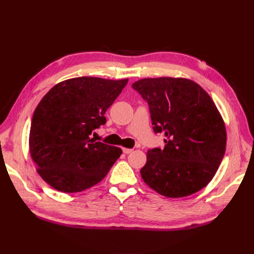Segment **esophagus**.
<instances>
[{"mask_svg": "<svg viewBox=\"0 0 254 254\" xmlns=\"http://www.w3.org/2000/svg\"><path fill=\"white\" fill-rule=\"evenodd\" d=\"M123 151H124V153H126V154H129V153L132 151V149H128V148H123Z\"/></svg>", "mask_w": 254, "mask_h": 254, "instance_id": "34e87169", "label": "esophagus"}]
</instances>
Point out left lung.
<instances>
[{
	"label": "left lung",
	"mask_w": 254,
	"mask_h": 254,
	"mask_svg": "<svg viewBox=\"0 0 254 254\" xmlns=\"http://www.w3.org/2000/svg\"><path fill=\"white\" fill-rule=\"evenodd\" d=\"M147 102L155 134L164 132L165 147L147 150L142 179L169 197L204 189L222 161L226 132L208 93L189 79L146 78L132 83Z\"/></svg>",
	"instance_id": "8db88e82"
}]
</instances>
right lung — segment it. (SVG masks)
Masks as SVG:
<instances>
[{
	"mask_svg": "<svg viewBox=\"0 0 254 254\" xmlns=\"http://www.w3.org/2000/svg\"><path fill=\"white\" fill-rule=\"evenodd\" d=\"M128 79L79 77L53 86L39 103L30 129V153L38 173L53 189L79 192L108 174L123 153L90 139L106 124L105 113Z\"/></svg>",
	"mask_w": 254,
	"mask_h": 254,
	"instance_id": "obj_1",
	"label": "right lung"
}]
</instances>
